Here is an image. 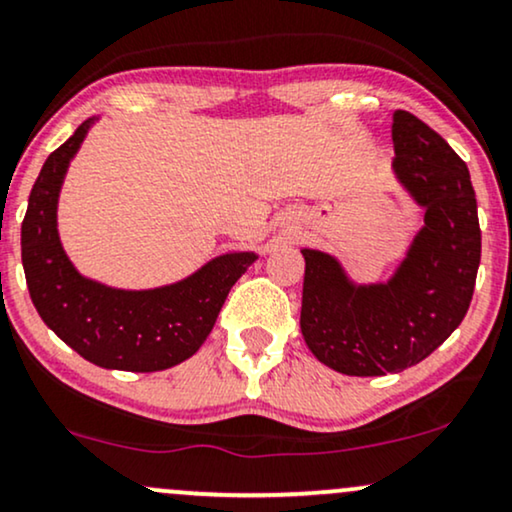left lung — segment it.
<instances>
[{"label":"left lung","instance_id":"left-lung-1","mask_svg":"<svg viewBox=\"0 0 512 512\" xmlns=\"http://www.w3.org/2000/svg\"><path fill=\"white\" fill-rule=\"evenodd\" d=\"M393 143L395 174L426 209L393 280L355 287L336 258L303 249V338L317 360L348 376L397 374L426 360L466 317L480 268L466 162L407 110H395Z\"/></svg>","mask_w":512,"mask_h":512}]
</instances>
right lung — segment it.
Instances as JSON below:
<instances>
[{"label": "right lung", "instance_id": "1", "mask_svg": "<svg viewBox=\"0 0 512 512\" xmlns=\"http://www.w3.org/2000/svg\"><path fill=\"white\" fill-rule=\"evenodd\" d=\"M89 122L46 157L21 228L25 282L39 317L84 360L105 369L162 371L188 360L207 341L232 284L256 254H225L171 287L122 291L84 280L56 230L58 192Z\"/></svg>", "mask_w": 512, "mask_h": 512}]
</instances>
